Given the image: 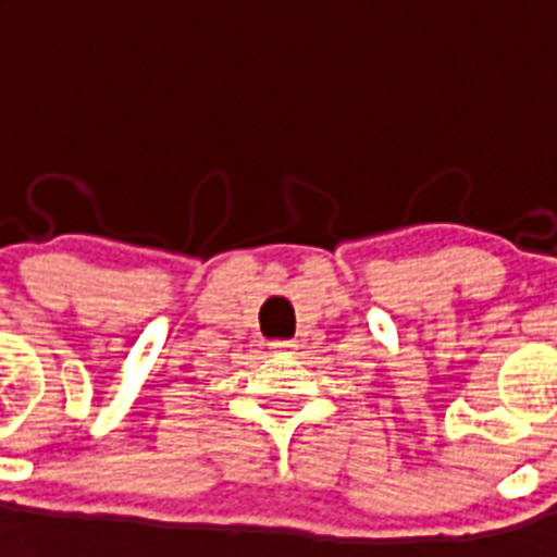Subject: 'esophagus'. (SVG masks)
I'll return each instance as SVG.
<instances>
[{
	"label": "esophagus",
	"instance_id": "34e87169",
	"mask_svg": "<svg viewBox=\"0 0 557 557\" xmlns=\"http://www.w3.org/2000/svg\"><path fill=\"white\" fill-rule=\"evenodd\" d=\"M293 348H295L293 339H273V343H270V351L273 354H289Z\"/></svg>",
	"mask_w": 557,
	"mask_h": 557
}]
</instances>
